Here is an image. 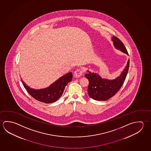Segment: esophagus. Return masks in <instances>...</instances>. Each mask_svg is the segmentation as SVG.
Wrapping results in <instances>:
<instances>
[{"instance_id":"34e87169","label":"esophagus","mask_w":151,"mask_h":151,"mask_svg":"<svg viewBox=\"0 0 151 151\" xmlns=\"http://www.w3.org/2000/svg\"><path fill=\"white\" fill-rule=\"evenodd\" d=\"M83 74V70L81 68L77 69L74 72L75 76L76 77H79L81 76Z\"/></svg>"}]
</instances>
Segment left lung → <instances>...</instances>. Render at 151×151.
<instances>
[{
  "instance_id": "8db88e82",
  "label": "left lung",
  "mask_w": 151,
  "mask_h": 151,
  "mask_svg": "<svg viewBox=\"0 0 151 151\" xmlns=\"http://www.w3.org/2000/svg\"><path fill=\"white\" fill-rule=\"evenodd\" d=\"M114 46L117 49L128 55V51L122 41L116 37H112ZM129 67V59L127 62V66L121 75L114 80L102 79L96 73H91L85 75L89 81L87 88L88 95L93 99L98 101H106L110 99L119 91L126 78Z\"/></svg>"
}]
</instances>
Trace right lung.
<instances>
[{"mask_svg":"<svg viewBox=\"0 0 151 151\" xmlns=\"http://www.w3.org/2000/svg\"><path fill=\"white\" fill-rule=\"evenodd\" d=\"M73 74L68 73L59 78L49 87L41 90L31 88L21 80L27 92L35 100L45 103L55 102L61 97L66 85L72 81Z\"/></svg>","mask_w":151,"mask_h":151,"instance_id":"obj_1","label":"right lung"}]
</instances>
